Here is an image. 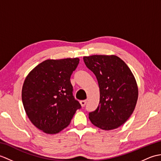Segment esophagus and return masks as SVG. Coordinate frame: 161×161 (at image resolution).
Listing matches in <instances>:
<instances>
[{
    "mask_svg": "<svg viewBox=\"0 0 161 161\" xmlns=\"http://www.w3.org/2000/svg\"><path fill=\"white\" fill-rule=\"evenodd\" d=\"M86 100H81V101H80V104H81V106L82 107H84L85 105H86Z\"/></svg>",
    "mask_w": 161,
    "mask_h": 161,
    "instance_id": "34e87169",
    "label": "esophagus"
}]
</instances>
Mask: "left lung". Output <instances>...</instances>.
I'll use <instances>...</instances> for the list:
<instances>
[{"instance_id":"1","label":"left lung","mask_w":161,"mask_h":161,"mask_svg":"<svg viewBox=\"0 0 161 161\" xmlns=\"http://www.w3.org/2000/svg\"><path fill=\"white\" fill-rule=\"evenodd\" d=\"M100 88V103L88 115L92 124L103 130L118 128L134 111L138 88L131 70L120 58L111 54L84 57Z\"/></svg>"}]
</instances>
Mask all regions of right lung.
<instances>
[{
  "label": "right lung",
  "mask_w": 161,
  "mask_h": 161,
  "mask_svg": "<svg viewBox=\"0 0 161 161\" xmlns=\"http://www.w3.org/2000/svg\"><path fill=\"white\" fill-rule=\"evenodd\" d=\"M79 58L47 59L30 72L22 88V101L29 119L37 129L56 134L69 125L81 107L73 95L70 75Z\"/></svg>",
  "instance_id": "add662e5"
}]
</instances>
